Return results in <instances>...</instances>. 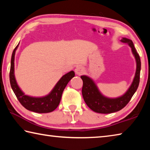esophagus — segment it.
I'll use <instances>...</instances> for the list:
<instances>
[{
  "label": "esophagus",
  "mask_w": 150,
  "mask_h": 150,
  "mask_svg": "<svg viewBox=\"0 0 150 150\" xmlns=\"http://www.w3.org/2000/svg\"><path fill=\"white\" fill-rule=\"evenodd\" d=\"M84 71L85 70H84V68H83V67H82V66H81V65H79L76 67L75 69V72L77 75H81L83 73H84Z\"/></svg>",
  "instance_id": "34e87169"
}]
</instances>
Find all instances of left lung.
Masks as SVG:
<instances>
[{"mask_svg": "<svg viewBox=\"0 0 150 150\" xmlns=\"http://www.w3.org/2000/svg\"><path fill=\"white\" fill-rule=\"evenodd\" d=\"M122 42L126 43L132 48L133 54L135 56L137 67L135 77L130 87L123 96L116 98H108L101 95L95 83L87 76H81L83 80L82 95L85 103L91 110L97 113L109 114L120 110L129 103L134 94L138 87L139 83V75L141 69V61L139 54L134 47L132 40L123 38Z\"/></svg>", "mask_w": 150, "mask_h": 150, "instance_id": "obj_1", "label": "left lung"}]
</instances>
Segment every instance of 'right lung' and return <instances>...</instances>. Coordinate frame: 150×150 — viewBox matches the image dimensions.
I'll return each instance as SVG.
<instances>
[{
    "mask_svg": "<svg viewBox=\"0 0 150 150\" xmlns=\"http://www.w3.org/2000/svg\"><path fill=\"white\" fill-rule=\"evenodd\" d=\"M14 48L11 57V70H10V83L15 95L20 104L27 110L38 113H48L54 111L60 103L63 91L69 81L75 76L74 71L69 72L63 75L58 81L54 89L49 95L41 98H35L25 95L18 86L14 77V55L18 47Z\"/></svg>",
    "mask_w": 150,
    "mask_h": 150,
    "instance_id": "add662e5",
    "label": "right lung"
}]
</instances>
